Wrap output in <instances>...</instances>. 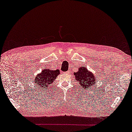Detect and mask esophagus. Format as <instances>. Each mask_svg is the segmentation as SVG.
Listing matches in <instances>:
<instances>
[{
	"label": "esophagus",
	"instance_id": "34e87169",
	"mask_svg": "<svg viewBox=\"0 0 132 132\" xmlns=\"http://www.w3.org/2000/svg\"><path fill=\"white\" fill-rule=\"evenodd\" d=\"M65 73H70V71H66V72H65Z\"/></svg>",
	"mask_w": 132,
	"mask_h": 132
}]
</instances>
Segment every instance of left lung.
<instances>
[{
	"mask_svg": "<svg viewBox=\"0 0 132 132\" xmlns=\"http://www.w3.org/2000/svg\"><path fill=\"white\" fill-rule=\"evenodd\" d=\"M73 75L75 76V80H77L84 89H90L95 85L94 84L96 83L97 78L85 66L78 68V71L73 73Z\"/></svg>",
	"mask_w": 132,
	"mask_h": 132,
	"instance_id": "left-lung-1",
	"label": "left lung"
}]
</instances>
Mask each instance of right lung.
Here are the masks:
<instances>
[{
    "label": "right lung",
    "instance_id": "obj_1",
    "mask_svg": "<svg viewBox=\"0 0 132 132\" xmlns=\"http://www.w3.org/2000/svg\"><path fill=\"white\" fill-rule=\"evenodd\" d=\"M60 73V70H52L51 69H45L35 78L34 82L36 84V86L41 89H47L46 88H47L48 85L52 84Z\"/></svg>",
    "mask_w": 132,
    "mask_h": 132
}]
</instances>
